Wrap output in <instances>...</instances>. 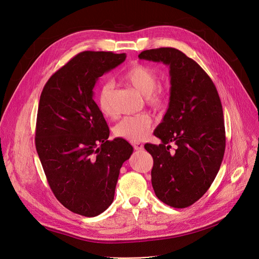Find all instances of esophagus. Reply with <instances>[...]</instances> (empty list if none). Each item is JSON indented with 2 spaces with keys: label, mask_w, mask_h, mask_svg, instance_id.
Here are the masks:
<instances>
[{
  "label": "esophagus",
  "mask_w": 259,
  "mask_h": 259,
  "mask_svg": "<svg viewBox=\"0 0 259 259\" xmlns=\"http://www.w3.org/2000/svg\"><path fill=\"white\" fill-rule=\"evenodd\" d=\"M132 145L134 147V150H136V151L143 150V144L140 142H132Z\"/></svg>",
  "instance_id": "esophagus-1"
}]
</instances>
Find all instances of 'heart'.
I'll list each match as a JSON object with an SVG mask.
<instances>
[{
  "instance_id": "b5f03b06",
  "label": "heart",
  "mask_w": 259,
  "mask_h": 259,
  "mask_svg": "<svg viewBox=\"0 0 259 259\" xmlns=\"http://www.w3.org/2000/svg\"><path fill=\"white\" fill-rule=\"evenodd\" d=\"M123 79L133 89L145 96V101L152 108L163 109L168 103V92L158 86V75L150 66L135 63L123 75ZM97 105L104 117L115 115L113 107V84L103 83L97 94ZM153 125V119L147 114H138L123 118L114 129L116 136L130 141H139L149 134Z\"/></svg>"
}]
</instances>
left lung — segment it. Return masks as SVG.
Wrapping results in <instances>:
<instances>
[{
	"mask_svg": "<svg viewBox=\"0 0 259 259\" xmlns=\"http://www.w3.org/2000/svg\"><path fill=\"white\" fill-rule=\"evenodd\" d=\"M138 57L163 62L170 70V101L154 134L159 145L146 143L154 159L156 196L174 208L197 202L215 179L226 150L223 105L210 77L192 58L175 48L142 51ZM178 149L170 153L169 143Z\"/></svg>",
	"mask_w": 259,
	"mask_h": 259,
	"instance_id": "left-lung-1",
	"label": "left lung"
}]
</instances>
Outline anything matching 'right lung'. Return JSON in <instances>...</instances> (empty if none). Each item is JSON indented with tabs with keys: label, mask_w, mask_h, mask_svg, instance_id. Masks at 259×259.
<instances>
[{
	"label": "right lung",
	"mask_w": 259,
	"mask_h": 259,
	"mask_svg": "<svg viewBox=\"0 0 259 259\" xmlns=\"http://www.w3.org/2000/svg\"><path fill=\"white\" fill-rule=\"evenodd\" d=\"M125 59V53L81 52L53 73L40 97L36 152L56 199L83 216H97L113 203L120 169L133 153L123 138L107 140L93 100L99 77Z\"/></svg>",
	"instance_id": "right-lung-1"
}]
</instances>
